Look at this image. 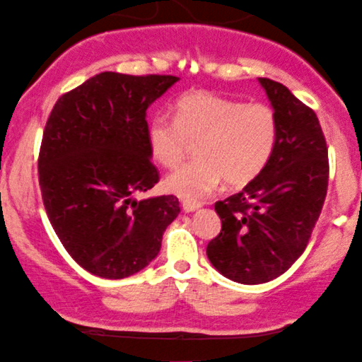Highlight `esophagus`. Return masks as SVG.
<instances>
[{
    "label": "esophagus",
    "mask_w": 362,
    "mask_h": 362,
    "mask_svg": "<svg viewBox=\"0 0 362 362\" xmlns=\"http://www.w3.org/2000/svg\"><path fill=\"white\" fill-rule=\"evenodd\" d=\"M181 205H182V210H185L186 214L197 212V210L202 209V203H197V202H192V200H185V198L181 200Z\"/></svg>",
    "instance_id": "esophagus-1"
}]
</instances>
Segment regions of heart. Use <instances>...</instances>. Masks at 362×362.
Returning a JSON list of instances; mask_svg holds the SVG:
<instances>
[{
  "instance_id": "b5f03b06",
  "label": "heart",
  "mask_w": 362,
  "mask_h": 362,
  "mask_svg": "<svg viewBox=\"0 0 362 362\" xmlns=\"http://www.w3.org/2000/svg\"><path fill=\"white\" fill-rule=\"evenodd\" d=\"M277 116L270 105L243 103L206 90H194L174 104V119L156 115L147 124L152 157L164 168H176L197 141V159L165 177L169 192L202 200L222 181L245 186L265 169L277 144Z\"/></svg>"
}]
</instances>
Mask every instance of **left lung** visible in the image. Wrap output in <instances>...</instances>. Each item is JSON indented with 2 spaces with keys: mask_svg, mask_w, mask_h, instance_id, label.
<instances>
[{
  "mask_svg": "<svg viewBox=\"0 0 362 362\" xmlns=\"http://www.w3.org/2000/svg\"><path fill=\"white\" fill-rule=\"evenodd\" d=\"M277 116V144L243 192L215 203L222 230L206 246L215 270L239 284L286 274L306 250L328 186V150L315 111L286 85L258 78Z\"/></svg>",
  "mask_w": 362,
  "mask_h": 362,
  "instance_id": "1",
  "label": "left lung"
}]
</instances>
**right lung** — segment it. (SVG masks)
<instances>
[{
  "label": "right lung",
  "mask_w": 362,
  "mask_h": 362,
  "mask_svg": "<svg viewBox=\"0 0 362 362\" xmlns=\"http://www.w3.org/2000/svg\"><path fill=\"white\" fill-rule=\"evenodd\" d=\"M177 80L99 73L61 95L47 119L39 153L44 206L64 250L97 277L144 270L180 214L173 194L135 198L159 181L145 115Z\"/></svg>",
  "instance_id": "obj_1"
}]
</instances>
